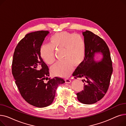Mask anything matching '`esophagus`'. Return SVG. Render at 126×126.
Segmentation results:
<instances>
[{
  "label": "esophagus",
  "instance_id": "34e87169",
  "mask_svg": "<svg viewBox=\"0 0 126 126\" xmlns=\"http://www.w3.org/2000/svg\"><path fill=\"white\" fill-rule=\"evenodd\" d=\"M65 83H71V80H69V79H65Z\"/></svg>",
  "mask_w": 126,
  "mask_h": 126
}]
</instances>
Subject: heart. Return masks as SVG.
I'll list each match as a JSON object with an SVG mask.
<instances>
[{
  "instance_id": "obj_1",
  "label": "heart",
  "mask_w": 126,
  "mask_h": 126,
  "mask_svg": "<svg viewBox=\"0 0 126 126\" xmlns=\"http://www.w3.org/2000/svg\"><path fill=\"white\" fill-rule=\"evenodd\" d=\"M55 49H63L62 59L51 67V74L55 76L68 77L74 69V65H80L85 58L86 43L84 38L79 34L67 32L56 33L49 39V44H43L40 49V55L47 64L56 61Z\"/></svg>"
}]
</instances>
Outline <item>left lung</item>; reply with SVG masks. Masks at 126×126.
I'll return each mask as SVG.
<instances>
[{"label": "left lung", "instance_id": "left-lung-1", "mask_svg": "<svg viewBox=\"0 0 126 126\" xmlns=\"http://www.w3.org/2000/svg\"><path fill=\"white\" fill-rule=\"evenodd\" d=\"M83 35L86 43L85 58L72 76L76 79H86L84 80L86 82L84 89L77 94L79 101L84 104H92L101 100L106 94L113 67L109 49L103 39L89 31L83 32ZM96 53L102 54L101 61L94 60Z\"/></svg>", "mask_w": 126, "mask_h": 126}]
</instances>
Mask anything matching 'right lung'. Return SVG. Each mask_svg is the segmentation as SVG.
<instances>
[{
    "label": "right lung",
    "mask_w": 126,
    "mask_h": 126,
    "mask_svg": "<svg viewBox=\"0 0 126 126\" xmlns=\"http://www.w3.org/2000/svg\"><path fill=\"white\" fill-rule=\"evenodd\" d=\"M48 34V31H40L26 34L16 46L12 61V74L20 94L29 104L39 108L50 105L58 86L65 83L59 77L44 82L49 76V68L40 49Z\"/></svg>",
    "instance_id": "right-lung-1"
}]
</instances>
